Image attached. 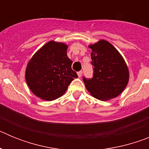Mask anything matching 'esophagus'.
Wrapping results in <instances>:
<instances>
[{
    "instance_id": "obj_1",
    "label": "esophagus",
    "mask_w": 149,
    "mask_h": 149,
    "mask_svg": "<svg viewBox=\"0 0 149 149\" xmlns=\"http://www.w3.org/2000/svg\"><path fill=\"white\" fill-rule=\"evenodd\" d=\"M77 75H78L79 77H81L82 76V71H80V72H77Z\"/></svg>"
}]
</instances>
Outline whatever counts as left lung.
I'll return each mask as SVG.
<instances>
[{
    "instance_id": "1",
    "label": "left lung",
    "mask_w": 149,
    "mask_h": 149,
    "mask_svg": "<svg viewBox=\"0 0 149 149\" xmlns=\"http://www.w3.org/2000/svg\"><path fill=\"white\" fill-rule=\"evenodd\" d=\"M89 47L92 49L91 64L94 68L92 78L83 77L86 89L101 101L116 98L128 82L129 72L125 62L107 41L100 40Z\"/></svg>"
}]
</instances>
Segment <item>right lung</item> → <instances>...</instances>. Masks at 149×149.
<instances>
[{
    "label": "right lung",
    "instance_id": "1",
    "mask_svg": "<svg viewBox=\"0 0 149 149\" xmlns=\"http://www.w3.org/2000/svg\"><path fill=\"white\" fill-rule=\"evenodd\" d=\"M66 45L51 41L33 55L27 64L25 78L34 95L47 101L65 93L77 74L67 56Z\"/></svg>",
    "mask_w": 149,
    "mask_h": 149
}]
</instances>
